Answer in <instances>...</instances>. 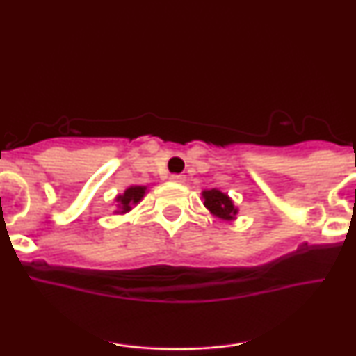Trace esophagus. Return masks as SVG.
<instances>
[{"label":"esophagus","mask_w":356,"mask_h":356,"mask_svg":"<svg viewBox=\"0 0 356 356\" xmlns=\"http://www.w3.org/2000/svg\"><path fill=\"white\" fill-rule=\"evenodd\" d=\"M170 181L175 182V184H184V182H186V177H184V175H181V174H174V175H170Z\"/></svg>","instance_id":"1"}]
</instances>
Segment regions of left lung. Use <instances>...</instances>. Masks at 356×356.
<instances>
[{"label":"left lung","mask_w":356,"mask_h":356,"mask_svg":"<svg viewBox=\"0 0 356 356\" xmlns=\"http://www.w3.org/2000/svg\"><path fill=\"white\" fill-rule=\"evenodd\" d=\"M201 197L204 207H206L214 218H218L220 220H227V222H232V220L238 219L239 209L234 206V201H232L226 192L219 189H206L201 192Z\"/></svg>","instance_id":"1"}]
</instances>
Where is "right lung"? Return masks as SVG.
<instances>
[{
    "instance_id": "add662e5",
    "label": "right lung",
    "mask_w": 356,
    "mask_h": 356,
    "mask_svg": "<svg viewBox=\"0 0 356 356\" xmlns=\"http://www.w3.org/2000/svg\"><path fill=\"white\" fill-rule=\"evenodd\" d=\"M149 191L147 186H129L122 194H117L113 202H115L117 209L113 211V214H127V212L132 211V207H136L138 202L144 199V195Z\"/></svg>"
}]
</instances>
